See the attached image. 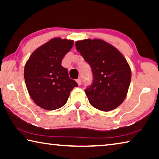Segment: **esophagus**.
I'll list each match as a JSON object with an SVG mask.
<instances>
[{
	"instance_id": "34e87169",
	"label": "esophagus",
	"mask_w": 159,
	"mask_h": 159,
	"mask_svg": "<svg viewBox=\"0 0 159 159\" xmlns=\"http://www.w3.org/2000/svg\"><path fill=\"white\" fill-rule=\"evenodd\" d=\"M76 82H77V84L80 85V84H81V79H76Z\"/></svg>"
}]
</instances>
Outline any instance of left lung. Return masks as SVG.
Instances as JSON below:
<instances>
[{
	"instance_id": "left-lung-1",
	"label": "left lung",
	"mask_w": 159,
	"mask_h": 159,
	"mask_svg": "<svg viewBox=\"0 0 159 159\" xmlns=\"http://www.w3.org/2000/svg\"><path fill=\"white\" fill-rule=\"evenodd\" d=\"M77 51L90 65L91 85L85 89L89 102L107 112L122 104L129 89L131 70L123 55L101 39H85L75 43Z\"/></svg>"
}]
</instances>
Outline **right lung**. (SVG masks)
<instances>
[{
  "label": "right lung",
  "instance_id": "add662e5",
  "mask_svg": "<svg viewBox=\"0 0 159 159\" xmlns=\"http://www.w3.org/2000/svg\"><path fill=\"white\" fill-rule=\"evenodd\" d=\"M71 40L54 38L37 49L25 66L24 77L29 94L40 107L59 109L66 104L78 84L70 79L61 61L70 49Z\"/></svg>",
  "mask_w": 159,
  "mask_h": 159
}]
</instances>
